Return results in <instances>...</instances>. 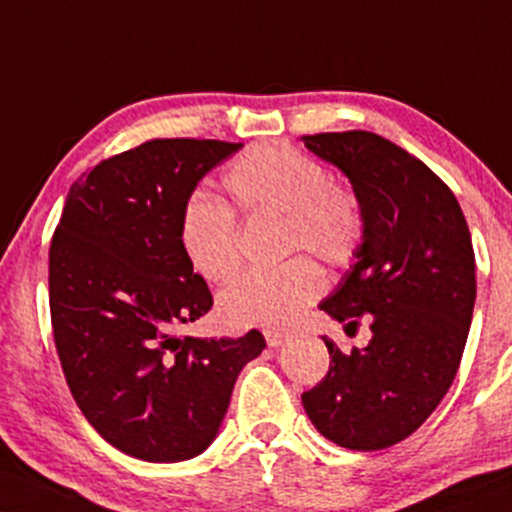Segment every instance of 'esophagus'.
I'll list each match as a JSON object with an SVG mask.
<instances>
[{
    "label": "esophagus",
    "mask_w": 512,
    "mask_h": 512,
    "mask_svg": "<svg viewBox=\"0 0 512 512\" xmlns=\"http://www.w3.org/2000/svg\"><path fill=\"white\" fill-rule=\"evenodd\" d=\"M264 338H267V346H281L283 341L288 338V331L283 329H264Z\"/></svg>",
    "instance_id": "esophagus-1"
}]
</instances>
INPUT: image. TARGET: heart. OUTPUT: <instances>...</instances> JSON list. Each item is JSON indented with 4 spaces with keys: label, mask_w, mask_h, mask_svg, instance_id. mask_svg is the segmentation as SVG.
I'll return each instance as SVG.
<instances>
[{
    "label": "heart",
    "mask_w": 512,
    "mask_h": 512,
    "mask_svg": "<svg viewBox=\"0 0 512 512\" xmlns=\"http://www.w3.org/2000/svg\"><path fill=\"white\" fill-rule=\"evenodd\" d=\"M229 202L243 217H281V250L310 252L329 267H348L365 240V209L346 183L319 159L283 143L252 145L224 171ZM190 267L209 283H226L240 269V233L226 202L193 193L178 221ZM326 279L312 257L295 255L274 269H257L221 293V315L238 326H286L319 295Z\"/></svg>",
    "instance_id": "obj_1"
}]
</instances>
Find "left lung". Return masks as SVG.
Listing matches in <instances>:
<instances>
[{
    "label": "left lung",
    "instance_id": "1",
    "mask_svg": "<svg viewBox=\"0 0 512 512\" xmlns=\"http://www.w3.org/2000/svg\"><path fill=\"white\" fill-rule=\"evenodd\" d=\"M300 140L350 178L365 209L357 260L319 307L348 334L362 319L372 329L350 353L322 336L329 372L303 405L329 441L381 451L422 427L458 372L477 295L470 229L453 190L391 140L369 131Z\"/></svg>",
    "mask_w": 512,
    "mask_h": 512
}]
</instances>
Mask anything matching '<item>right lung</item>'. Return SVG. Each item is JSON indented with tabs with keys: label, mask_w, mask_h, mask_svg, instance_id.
<instances>
[{
	"label": "right lung",
	"mask_w": 512,
	"mask_h": 512,
	"mask_svg": "<svg viewBox=\"0 0 512 512\" xmlns=\"http://www.w3.org/2000/svg\"><path fill=\"white\" fill-rule=\"evenodd\" d=\"M238 143L155 138L73 183L49 245V312L66 384L97 434L150 463L202 453L238 372L262 353L257 329L193 338L212 310L181 248V207Z\"/></svg>",
	"instance_id": "add662e5"
}]
</instances>
